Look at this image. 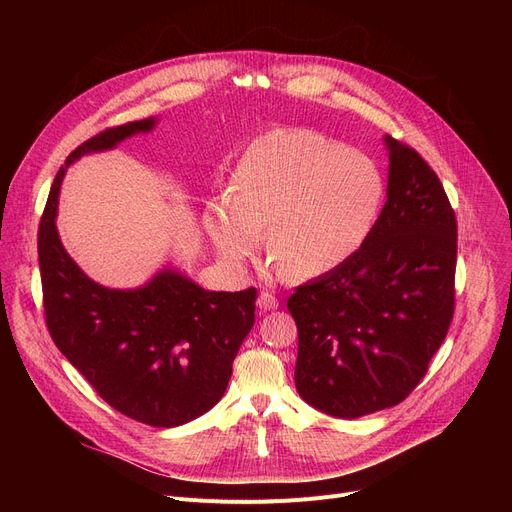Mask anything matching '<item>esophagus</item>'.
Wrapping results in <instances>:
<instances>
[{
	"label": "esophagus",
	"mask_w": 512,
	"mask_h": 512,
	"mask_svg": "<svg viewBox=\"0 0 512 512\" xmlns=\"http://www.w3.org/2000/svg\"><path fill=\"white\" fill-rule=\"evenodd\" d=\"M257 305H259V309H261V311H272V309H276V307H278V297H274L272 292L263 290V292L259 294Z\"/></svg>",
	"instance_id": "esophagus-1"
}]
</instances>
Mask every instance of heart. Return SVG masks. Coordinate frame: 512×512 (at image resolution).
I'll use <instances>...</instances> for the list:
<instances>
[{
    "label": "heart",
    "mask_w": 512,
    "mask_h": 512,
    "mask_svg": "<svg viewBox=\"0 0 512 512\" xmlns=\"http://www.w3.org/2000/svg\"><path fill=\"white\" fill-rule=\"evenodd\" d=\"M226 201L230 213H205L222 257L251 259L267 232L272 257L290 276L315 278L361 249L384 201V176L371 157L326 134L282 128L240 157Z\"/></svg>",
    "instance_id": "b5f03b06"
}]
</instances>
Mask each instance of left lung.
<instances>
[{
	"instance_id": "obj_1",
	"label": "left lung",
	"mask_w": 512,
	"mask_h": 512,
	"mask_svg": "<svg viewBox=\"0 0 512 512\" xmlns=\"http://www.w3.org/2000/svg\"><path fill=\"white\" fill-rule=\"evenodd\" d=\"M388 199L361 249L294 288V384L305 402L355 419L396 407L427 373L454 315L456 215L427 161L386 134Z\"/></svg>"
}]
</instances>
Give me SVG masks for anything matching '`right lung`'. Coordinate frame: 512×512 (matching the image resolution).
<instances>
[{"label": "right lung", "instance_id": "add662e5", "mask_svg": "<svg viewBox=\"0 0 512 512\" xmlns=\"http://www.w3.org/2000/svg\"><path fill=\"white\" fill-rule=\"evenodd\" d=\"M155 120L105 128L64 161L39 224V270L45 324L62 355L122 415L153 427L197 419L218 402L232 361L255 324L257 288L211 292L164 270L137 290L93 282L62 247L56 213L66 168L105 151Z\"/></svg>", "mask_w": 512, "mask_h": 512}]
</instances>
